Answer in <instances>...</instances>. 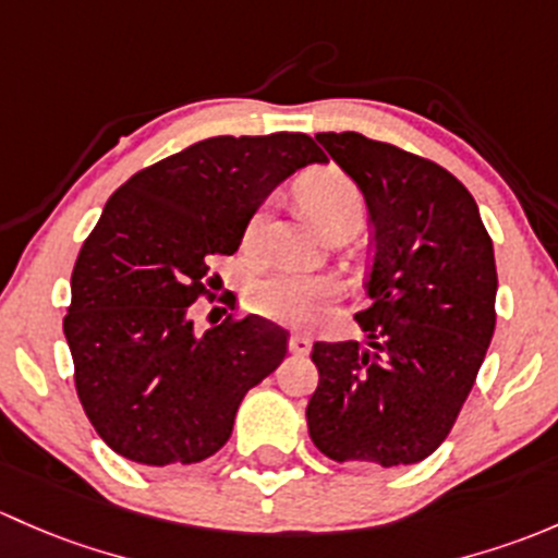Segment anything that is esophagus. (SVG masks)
I'll use <instances>...</instances> for the list:
<instances>
[{
    "label": "esophagus",
    "mask_w": 558,
    "mask_h": 558,
    "mask_svg": "<svg viewBox=\"0 0 558 558\" xmlns=\"http://www.w3.org/2000/svg\"><path fill=\"white\" fill-rule=\"evenodd\" d=\"M290 352L292 354H308V352H312V338L303 336V332H292V336H290Z\"/></svg>",
    "instance_id": "1"
}]
</instances>
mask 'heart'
<instances>
[{
    "instance_id": "heart-1",
    "label": "heart",
    "mask_w": 558,
    "mask_h": 558,
    "mask_svg": "<svg viewBox=\"0 0 558 558\" xmlns=\"http://www.w3.org/2000/svg\"><path fill=\"white\" fill-rule=\"evenodd\" d=\"M298 198L322 231L338 217L360 215L363 209L360 187L336 166H325L303 177L298 182ZM263 228H266V211L257 209L244 228V244L255 246ZM332 295H336L332 279L303 271H274L250 287V306L263 317L298 325L317 317Z\"/></svg>"
}]
</instances>
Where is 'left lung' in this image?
Returning a JSON list of instances; mask_svg holds the SVG:
<instances>
[{"mask_svg":"<svg viewBox=\"0 0 558 558\" xmlns=\"http://www.w3.org/2000/svg\"><path fill=\"white\" fill-rule=\"evenodd\" d=\"M317 140L365 195L373 260L371 306L354 317L367 347L312 349L308 435L336 462H422L449 438L494 336L492 239L444 166L357 131Z\"/></svg>","mask_w":558,"mask_h":558,"instance_id":"1","label":"left lung"}]
</instances>
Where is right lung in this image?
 <instances>
[{"label": "right lung", "instance_id": "right-lung-1", "mask_svg": "<svg viewBox=\"0 0 558 558\" xmlns=\"http://www.w3.org/2000/svg\"><path fill=\"white\" fill-rule=\"evenodd\" d=\"M325 153L306 134L211 136L109 195L72 271L64 336L74 387L99 438L147 468L193 464L228 444L255 384L287 354V330L255 317L198 336L191 308L215 298L266 195Z\"/></svg>", "mask_w": 558, "mask_h": 558}]
</instances>
